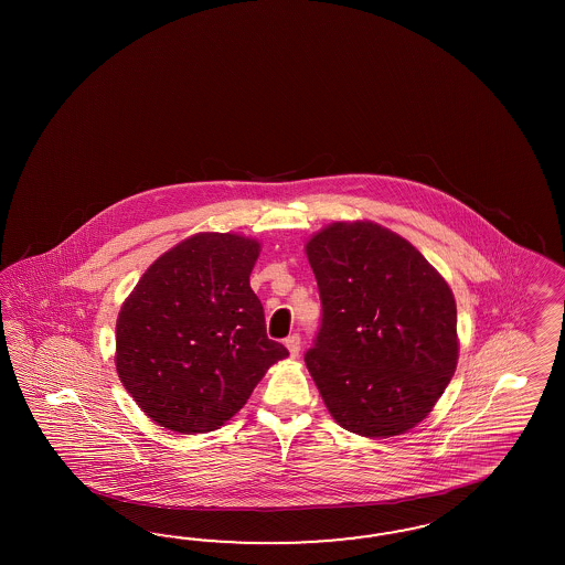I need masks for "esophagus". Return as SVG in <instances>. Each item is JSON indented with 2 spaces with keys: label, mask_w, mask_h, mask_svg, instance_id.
Masks as SVG:
<instances>
[{
  "label": "esophagus",
  "mask_w": 565,
  "mask_h": 565,
  "mask_svg": "<svg viewBox=\"0 0 565 565\" xmlns=\"http://www.w3.org/2000/svg\"><path fill=\"white\" fill-rule=\"evenodd\" d=\"M286 348L290 350L291 359H296L300 354V335L291 333L290 338H286Z\"/></svg>",
  "instance_id": "1"
}]
</instances>
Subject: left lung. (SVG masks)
<instances>
[{
    "mask_svg": "<svg viewBox=\"0 0 565 565\" xmlns=\"http://www.w3.org/2000/svg\"><path fill=\"white\" fill-rule=\"evenodd\" d=\"M307 255L321 326L305 362L331 416L381 439L416 427L458 362L456 300L444 277L376 223H333Z\"/></svg>",
    "mask_w": 565,
    "mask_h": 565,
    "instance_id": "8db88e82",
    "label": "left lung"
}]
</instances>
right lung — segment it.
<instances>
[{"label": "right lung", "mask_w": 565, "mask_h": 565, "mask_svg": "<svg viewBox=\"0 0 565 565\" xmlns=\"http://www.w3.org/2000/svg\"><path fill=\"white\" fill-rule=\"evenodd\" d=\"M258 242L199 234L157 258L124 302L116 366L126 392L161 427H222L265 371L290 352L267 338L250 288Z\"/></svg>", "instance_id": "add662e5"}]
</instances>
